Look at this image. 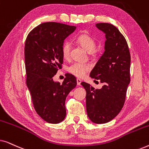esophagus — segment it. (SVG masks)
Instances as JSON below:
<instances>
[{"instance_id": "esophagus-1", "label": "esophagus", "mask_w": 149, "mask_h": 149, "mask_svg": "<svg viewBox=\"0 0 149 149\" xmlns=\"http://www.w3.org/2000/svg\"><path fill=\"white\" fill-rule=\"evenodd\" d=\"M81 79H77V85H80L81 83Z\"/></svg>"}]
</instances>
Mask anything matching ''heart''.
<instances>
[{
	"mask_svg": "<svg viewBox=\"0 0 149 149\" xmlns=\"http://www.w3.org/2000/svg\"><path fill=\"white\" fill-rule=\"evenodd\" d=\"M77 41L90 54H95L94 50L96 46V42L94 38L87 34H82L77 38ZM71 51V44L69 41H66L62 45V54L65 59H68L70 57ZM91 66L88 64L81 62H74L68 67V71L71 74L77 77H82L90 70Z\"/></svg>",
	"mask_w": 149,
	"mask_h": 149,
	"instance_id": "heart-1",
	"label": "heart"
}]
</instances>
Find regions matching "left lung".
Returning a JSON list of instances; mask_svg holds the SVG:
<instances>
[{
    "mask_svg": "<svg viewBox=\"0 0 149 149\" xmlns=\"http://www.w3.org/2000/svg\"><path fill=\"white\" fill-rule=\"evenodd\" d=\"M106 34L104 52L91 70L90 77L104 85L100 89L88 83H81L86 91V110L95 123H106L113 119L123 108L130 82L131 57L127 42L113 24H95Z\"/></svg>",
    "mask_w": 149,
    "mask_h": 149,
    "instance_id": "1",
    "label": "left lung"
}]
</instances>
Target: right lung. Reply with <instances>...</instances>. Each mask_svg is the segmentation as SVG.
<instances>
[{
    "label": "right lung",
    "mask_w": 149,
    "mask_h": 149,
    "mask_svg": "<svg viewBox=\"0 0 149 149\" xmlns=\"http://www.w3.org/2000/svg\"><path fill=\"white\" fill-rule=\"evenodd\" d=\"M75 29L74 26L45 22L32 30L25 42L26 85L36 113L49 123L64 119L66 98L77 85V79L71 74L66 75L62 84L53 80L62 68L64 40Z\"/></svg>",
    "instance_id": "1"
}]
</instances>
